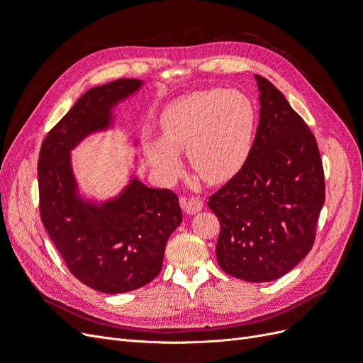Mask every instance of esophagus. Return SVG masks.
Segmentation results:
<instances>
[{"label":"esophagus","instance_id":"1","mask_svg":"<svg viewBox=\"0 0 363 363\" xmlns=\"http://www.w3.org/2000/svg\"><path fill=\"white\" fill-rule=\"evenodd\" d=\"M182 206H183L186 213L195 215V213H199L201 208L204 207V203H203L201 199H189V200H184L182 203Z\"/></svg>","mask_w":363,"mask_h":363}]
</instances>
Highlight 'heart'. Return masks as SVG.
Instances as JSON below:
<instances>
[{"mask_svg": "<svg viewBox=\"0 0 363 363\" xmlns=\"http://www.w3.org/2000/svg\"><path fill=\"white\" fill-rule=\"evenodd\" d=\"M257 130V108L236 89L192 92L171 101L160 113V138L142 144L145 162L156 177H179L188 152L192 168L211 183L233 177L250 157Z\"/></svg>", "mask_w": 363, "mask_h": 363, "instance_id": "heart-1", "label": "heart"}]
</instances>
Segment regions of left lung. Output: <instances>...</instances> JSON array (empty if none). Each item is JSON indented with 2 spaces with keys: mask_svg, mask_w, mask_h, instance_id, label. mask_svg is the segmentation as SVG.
<instances>
[{
  "mask_svg": "<svg viewBox=\"0 0 363 363\" xmlns=\"http://www.w3.org/2000/svg\"><path fill=\"white\" fill-rule=\"evenodd\" d=\"M255 79L260 118L250 157L207 206L221 224L219 267L263 283L283 277L311 251L325 184L309 127L276 86Z\"/></svg>",
  "mask_w": 363,
  "mask_h": 363,
  "instance_id": "8db88e82",
  "label": "left lung"
}]
</instances>
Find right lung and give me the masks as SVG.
<instances>
[{
  "mask_svg": "<svg viewBox=\"0 0 363 363\" xmlns=\"http://www.w3.org/2000/svg\"><path fill=\"white\" fill-rule=\"evenodd\" d=\"M144 80L121 79L84 92L47 135L38 162L40 218L67 267L86 286L124 294L145 286L162 269L164 247L182 223L179 196L148 188L135 171L116 195L87 196L71 152L84 139L115 128L116 108ZM138 147V139L127 138ZM138 157L133 156V167Z\"/></svg>",
  "mask_w": 363,
  "mask_h": 363,
  "instance_id": "add662e5",
  "label": "right lung"
}]
</instances>
